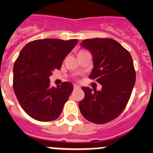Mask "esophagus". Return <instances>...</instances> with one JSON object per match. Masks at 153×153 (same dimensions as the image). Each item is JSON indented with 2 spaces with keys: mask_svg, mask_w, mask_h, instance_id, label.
<instances>
[{
  "mask_svg": "<svg viewBox=\"0 0 153 153\" xmlns=\"http://www.w3.org/2000/svg\"><path fill=\"white\" fill-rule=\"evenodd\" d=\"M74 90H76V89H79V86H78V85H76V84H74Z\"/></svg>",
  "mask_w": 153,
  "mask_h": 153,
  "instance_id": "obj_1",
  "label": "esophagus"
}]
</instances>
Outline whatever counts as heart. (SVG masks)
Wrapping results in <instances>:
<instances>
[{
  "instance_id": "1",
  "label": "heart",
  "mask_w": 153,
  "mask_h": 153,
  "mask_svg": "<svg viewBox=\"0 0 153 153\" xmlns=\"http://www.w3.org/2000/svg\"><path fill=\"white\" fill-rule=\"evenodd\" d=\"M80 52H81V51H80Z\"/></svg>"
}]
</instances>
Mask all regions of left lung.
<instances>
[{"mask_svg":"<svg viewBox=\"0 0 153 153\" xmlns=\"http://www.w3.org/2000/svg\"><path fill=\"white\" fill-rule=\"evenodd\" d=\"M81 47L93 56L89 78L102 85L101 90L82 87L85 97L79 108L85 119L97 124L112 121L124 110L136 82V71L129 51L110 38L87 39Z\"/></svg>","mask_w":153,"mask_h":153,"instance_id":"8db88e82","label":"left lung"}]
</instances>
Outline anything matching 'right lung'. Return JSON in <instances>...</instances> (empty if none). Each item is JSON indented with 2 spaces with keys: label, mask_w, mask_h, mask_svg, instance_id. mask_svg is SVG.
<instances>
[{
  "label": "right lung",
  "mask_w": 153,
  "mask_h": 153,
  "mask_svg": "<svg viewBox=\"0 0 153 153\" xmlns=\"http://www.w3.org/2000/svg\"><path fill=\"white\" fill-rule=\"evenodd\" d=\"M77 42L43 39L30 42L21 50L13 65V90L22 109L34 120L49 122L61 114L73 84L63 82L56 88L51 87L50 76L61 68Z\"/></svg>",
  "instance_id": "add662e5"
}]
</instances>
